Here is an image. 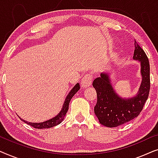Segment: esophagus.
Wrapping results in <instances>:
<instances>
[{
	"label": "esophagus",
	"instance_id": "obj_1",
	"mask_svg": "<svg viewBox=\"0 0 158 158\" xmlns=\"http://www.w3.org/2000/svg\"><path fill=\"white\" fill-rule=\"evenodd\" d=\"M92 80H93V75L91 74H90V73L86 74L81 80V87L84 88L90 86L91 85Z\"/></svg>",
	"mask_w": 158,
	"mask_h": 158
}]
</instances>
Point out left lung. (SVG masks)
Masks as SVG:
<instances>
[{"instance_id":"8db88e82","label":"left lung","mask_w":158,"mask_h":158,"mask_svg":"<svg viewBox=\"0 0 158 158\" xmlns=\"http://www.w3.org/2000/svg\"><path fill=\"white\" fill-rule=\"evenodd\" d=\"M133 59L140 62L142 77V83L135 96L124 98L118 96L112 86L109 75L106 73H101V76L93 82L97 94L94 112L103 126L116 127L137 117L148 98L150 88V63L145 52L136 41Z\"/></svg>"}]
</instances>
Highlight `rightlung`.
<instances>
[{
	"mask_svg": "<svg viewBox=\"0 0 158 158\" xmlns=\"http://www.w3.org/2000/svg\"><path fill=\"white\" fill-rule=\"evenodd\" d=\"M80 90V85L79 83H77L74 87L72 88V90L69 92V94L67 96L65 101L63 103V106H62V110L60 111V113L57 114V116H55V117L52 118L51 119L47 120L45 122H40V123H33V122H28L27 121L22 119L23 122H25L26 124L30 125V126L33 127L34 128L36 129H47V128H51V127H55L57 125L60 124V123L62 122V120L64 119V117L65 116L67 112H68V108H69V103H70V101L71 98H73V96L76 94V93Z\"/></svg>",
	"mask_w": 158,
	"mask_h": 158,
	"instance_id": "obj_1",
	"label": "right lung"
}]
</instances>
